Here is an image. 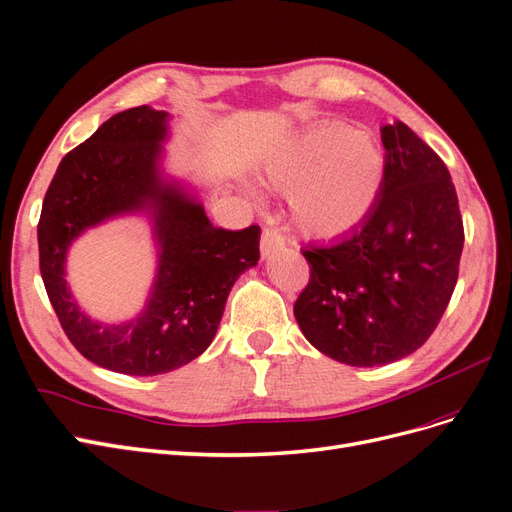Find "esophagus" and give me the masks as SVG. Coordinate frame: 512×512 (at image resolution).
<instances>
[{
  "label": "esophagus",
  "instance_id": "esophagus-1",
  "mask_svg": "<svg viewBox=\"0 0 512 512\" xmlns=\"http://www.w3.org/2000/svg\"><path fill=\"white\" fill-rule=\"evenodd\" d=\"M259 249H261V259H270L272 255L285 249V236H282L278 230H263Z\"/></svg>",
  "mask_w": 512,
  "mask_h": 512
}]
</instances>
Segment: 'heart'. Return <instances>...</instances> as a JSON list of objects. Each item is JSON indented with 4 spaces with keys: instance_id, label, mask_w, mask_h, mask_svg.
<instances>
[{
    "instance_id": "1",
    "label": "heart",
    "mask_w": 512,
    "mask_h": 512,
    "mask_svg": "<svg viewBox=\"0 0 512 512\" xmlns=\"http://www.w3.org/2000/svg\"><path fill=\"white\" fill-rule=\"evenodd\" d=\"M259 175L289 194L291 223L318 242L352 236L369 221L386 185V156L371 132L323 120L263 151Z\"/></svg>"
}]
</instances>
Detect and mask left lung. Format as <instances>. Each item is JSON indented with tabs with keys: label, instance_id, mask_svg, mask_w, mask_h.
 Returning a JSON list of instances; mask_svg holds the SVG:
<instances>
[{
	"label": "left lung",
	"instance_id": "left-lung-1",
	"mask_svg": "<svg viewBox=\"0 0 512 512\" xmlns=\"http://www.w3.org/2000/svg\"><path fill=\"white\" fill-rule=\"evenodd\" d=\"M386 185L344 242L304 251L310 282L295 301L308 342L352 367L388 365L437 329L458 282L464 225L445 162L403 124L382 128Z\"/></svg>",
	"mask_w": 512,
	"mask_h": 512
}]
</instances>
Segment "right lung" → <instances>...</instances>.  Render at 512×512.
Segmentation results:
<instances>
[{
    "label": "right lung",
    "mask_w": 512,
    "mask_h": 512,
    "mask_svg": "<svg viewBox=\"0 0 512 512\" xmlns=\"http://www.w3.org/2000/svg\"><path fill=\"white\" fill-rule=\"evenodd\" d=\"M170 113L149 105L116 113L61 160L46 192L37 244L59 323L82 356L124 375H160L192 363L217 333L227 295L259 261V225L215 227L200 198L162 170ZM145 214L159 249L146 308L124 324L90 319L70 295L64 261L90 226Z\"/></svg>",
    "instance_id": "right-lung-1"
}]
</instances>
